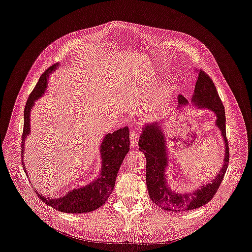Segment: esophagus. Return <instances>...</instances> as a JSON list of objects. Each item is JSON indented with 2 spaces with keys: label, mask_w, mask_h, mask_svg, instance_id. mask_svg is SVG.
<instances>
[{
  "label": "esophagus",
  "mask_w": 252,
  "mask_h": 252,
  "mask_svg": "<svg viewBox=\"0 0 252 252\" xmlns=\"http://www.w3.org/2000/svg\"><path fill=\"white\" fill-rule=\"evenodd\" d=\"M138 139H139V134L136 131H132L130 133V144L132 147H136L137 143H138Z\"/></svg>",
  "instance_id": "obj_1"
}]
</instances>
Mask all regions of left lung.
Instances as JSON below:
<instances>
[{"instance_id": "left-lung-1", "label": "left lung", "mask_w": 252, "mask_h": 252, "mask_svg": "<svg viewBox=\"0 0 252 252\" xmlns=\"http://www.w3.org/2000/svg\"><path fill=\"white\" fill-rule=\"evenodd\" d=\"M192 101L201 108H208L217 115V126L220 129L225 144V155L220 171L207 185L191 193H176L170 189L166 181L167 153L161 127L158 123L147 125L139 137V150L146 158V186L151 201L165 211L184 212L200 208L209 203L220 186L229 162V148L225 133L224 107L219 97L211 77L204 71H199ZM179 105H186L188 101L182 95L178 96Z\"/></svg>"}]
</instances>
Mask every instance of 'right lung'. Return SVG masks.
I'll use <instances>...</instances> for the list:
<instances>
[{
	"label": "right lung",
	"instance_id": "obj_1",
	"mask_svg": "<svg viewBox=\"0 0 252 252\" xmlns=\"http://www.w3.org/2000/svg\"><path fill=\"white\" fill-rule=\"evenodd\" d=\"M56 67L57 64H53L41 74L37 84L27 101L24 113V130L22 134V156H24L25 139L30 133L31 110L34 101L43 95L46 88L47 77ZM129 129L127 126L107 134L101 145L102 170L98 179L85 187L74 189L67 193L63 198H45L36 192L38 198L47 206L63 213L83 214L95 211L104 205L113 192L121 164L129 150ZM23 168L26 175H28L25 165H23Z\"/></svg>",
	"mask_w": 252,
	"mask_h": 252
}]
</instances>
